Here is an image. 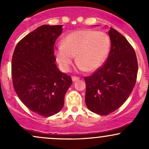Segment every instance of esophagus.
Returning <instances> with one entry per match:
<instances>
[{"mask_svg":"<svg viewBox=\"0 0 149 149\" xmlns=\"http://www.w3.org/2000/svg\"><path fill=\"white\" fill-rule=\"evenodd\" d=\"M72 80H73V82H75V81H77V80H78L80 79L79 78H78V77H76V76H72Z\"/></svg>","mask_w":149,"mask_h":149,"instance_id":"esophagus-1","label":"esophagus"}]
</instances>
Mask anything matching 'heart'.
<instances>
[{
    "label": "heart",
    "instance_id": "b5f03b06",
    "mask_svg": "<svg viewBox=\"0 0 149 149\" xmlns=\"http://www.w3.org/2000/svg\"><path fill=\"white\" fill-rule=\"evenodd\" d=\"M111 47L110 38L92 29L77 30L68 33L55 49L57 60L64 71H69L74 56L80 71L93 72L105 62Z\"/></svg>",
    "mask_w": 149,
    "mask_h": 149
}]
</instances>
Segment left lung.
Here are the masks:
<instances>
[{
	"label": "left lung",
	"instance_id": "8db88e82",
	"mask_svg": "<svg viewBox=\"0 0 149 149\" xmlns=\"http://www.w3.org/2000/svg\"><path fill=\"white\" fill-rule=\"evenodd\" d=\"M109 55L102 67L85 77V103L89 110L101 116L115 111L127 100L136 83L138 63L127 39L111 27Z\"/></svg>",
	"mask_w": 149,
	"mask_h": 149
}]
</instances>
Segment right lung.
Instances as JSON below:
<instances>
[{
	"instance_id": "add662e5",
	"label": "right lung",
	"mask_w": 149,
	"mask_h": 149,
	"mask_svg": "<svg viewBox=\"0 0 149 149\" xmlns=\"http://www.w3.org/2000/svg\"><path fill=\"white\" fill-rule=\"evenodd\" d=\"M62 30V25L39 26L18 42L12 58L17 95L31 111L44 117L60 111L72 84L71 76L55 64L54 45Z\"/></svg>"
}]
</instances>
